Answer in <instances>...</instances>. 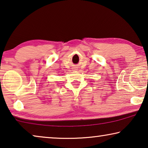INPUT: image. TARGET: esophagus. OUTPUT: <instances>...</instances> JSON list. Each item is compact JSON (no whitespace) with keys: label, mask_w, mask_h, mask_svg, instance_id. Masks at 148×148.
Masks as SVG:
<instances>
[{"label":"esophagus","mask_w":148,"mask_h":148,"mask_svg":"<svg viewBox=\"0 0 148 148\" xmlns=\"http://www.w3.org/2000/svg\"><path fill=\"white\" fill-rule=\"evenodd\" d=\"M72 69H73V71H77V69H78V67H76V66H74L73 67H72Z\"/></svg>","instance_id":"1"}]
</instances>
